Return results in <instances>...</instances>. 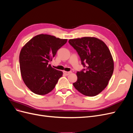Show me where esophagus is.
I'll list each match as a JSON object with an SVG mask.
<instances>
[{"mask_svg": "<svg viewBox=\"0 0 133 133\" xmlns=\"http://www.w3.org/2000/svg\"><path fill=\"white\" fill-rule=\"evenodd\" d=\"M63 73L64 75H65L66 76H68V75H69L70 74H71L72 72L71 71L67 72V71H63Z\"/></svg>", "mask_w": 133, "mask_h": 133, "instance_id": "esophagus-1", "label": "esophagus"}]
</instances>
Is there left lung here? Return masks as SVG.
I'll use <instances>...</instances> for the list:
<instances>
[{"instance_id":"8db88e82","label":"left lung","mask_w":133,"mask_h":133,"mask_svg":"<svg viewBox=\"0 0 133 133\" xmlns=\"http://www.w3.org/2000/svg\"><path fill=\"white\" fill-rule=\"evenodd\" d=\"M69 44L79 56L85 67L77 72V81L73 83L83 95L93 97L100 93L108 84L114 71V62L104 42L93 37L70 39Z\"/></svg>"}]
</instances>
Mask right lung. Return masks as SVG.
Masks as SVG:
<instances>
[{"label":"right lung","instance_id":"1","mask_svg":"<svg viewBox=\"0 0 133 133\" xmlns=\"http://www.w3.org/2000/svg\"><path fill=\"white\" fill-rule=\"evenodd\" d=\"M47 34L34 36L21 49L19 63L21 77L33 93L45 95L52 91L63 72L49 65L57 50L67 42Z\"/></svg>","mask_w":133,"mask_h":133}]
</instances>
